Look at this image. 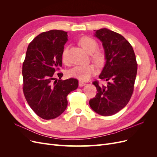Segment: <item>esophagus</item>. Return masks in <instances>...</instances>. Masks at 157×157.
<instances>
[{
    "mask_svg": "<svg viewBox=\"0 0 157 157\" xmlns=\"http://www.w3.org/2000/svg\"><path fill=\"white\" fill-rule=\"evenodd\" d=\"M85 84H86V83H84V82H82V81H79V82H78L79 86H84Z\"/></svg>",
    "mask_w": 157,
    "mask_h": 157,
    "instance_id": "esophagus-1",
    "label": "esophagus"
}]
</instances>
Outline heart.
Segmentation results:
<instances>
[{"label":"heart","mask_w":157,"mask_h":157,"mask_svg":"<svg viewBox=\"0 0 157 157\" xmlns=\"http://www.w3.org/2000/svg\"><path fill=\"white\" fill-rule=\"evenodd\" d=\"M79 43L84 49L89 54H91L92 60L99 66L103 65L105 62V55L101 50H97L98 44L96 40L90 36H83L80 38ZM69 46H65L61 53V59L65 63L69 61ZM96 73L95 66L92 64L76 65L69 71L71 77L77 78L80 80H88L92 76Z\"/></svg>","instance_id":"b5f03b06"}]
</instances>
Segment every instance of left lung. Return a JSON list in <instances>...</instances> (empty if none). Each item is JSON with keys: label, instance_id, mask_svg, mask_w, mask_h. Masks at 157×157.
<instances>
[{"label": "left lung", "instance_id": "obj_1", "mask_svg": "<svg viewBox=\"0 0 157 157\" xmlns=\"http://www.w3.org/2000/svg\"><path fill=\"white\" fill-rule=\"evenodd\" d=\"M102 42L106 63L99 78L108 81L107 86L92 83L98 93L89 101L93 110L102 116L115 115L124 108L132 96L137 63L132 45L118 33L105 28L95 31Z\"/></svg>", "mask_w": 157, "mask_h": 157}]
</instances>
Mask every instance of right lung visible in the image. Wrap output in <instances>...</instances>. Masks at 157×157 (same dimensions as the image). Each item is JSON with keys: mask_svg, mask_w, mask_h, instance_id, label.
Here are the masks:
<instances>
[{"mask_svg": "<svg viewBox=\"0 0 157 157\" xmlns=\"http://www.w3.org/2000/svg\"><path fill=\"white\" fill-rule=\"evenodd\" d=\"M67 33L50 30L40 33L29 44L23 63V91L30 107L45 120L59 117L67 106V95L78 86V80H62L61 53ZM60 79L58 80L56 76Z\"/></svg>", "mask_w": 157, "mask_h": 157, "instance_id": "obj_1", "label": "right lung"}]
</instances>
